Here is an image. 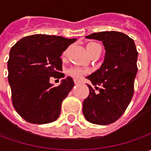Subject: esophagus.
Listing matches in <instances>:
<instances>
[{
	"label": "esophagus",
	"mask_w": 151,
	"mask_h": 151,
	"mask_svg": "<svg viewBox=\"0 0 151 151\" xmlns=\"http://www.w3.org/2000/svg\"><path fill=\"white\" fill-rule=\"evenodd\" d=\"M74 82H75V84H79L80 83V81H78V80H74Z\"/></svg>",
	"instance_id": "obj_1"
}]
</instances>
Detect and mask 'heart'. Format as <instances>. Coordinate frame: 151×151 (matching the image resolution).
I'll use <instances>...</instances> for the list:
<instances>
[{"label":"heart","instance_id":"1","mask_svg":"<svg viewBox=\"0 0 151 151\" xmlns=\"http://www.w3.org/2000/svg\"><path fill=\"white\" fill-rule=\"evenodd\" d=\"M99 44H96V43H94V42H91V43H89V44L86 45V50L88 51L89 55H91L94 50H96V47H98ZM89 72L86 69H82V68H79V67H72L70 68L69 70H68V74L70 76H71L74 78H81V76H83L84 75L87 74Z\"/></svg>","mask_w":151,"mask_h":151}]
</instances>
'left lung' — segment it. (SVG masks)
Here are the masks:
<instances>
[{
    "label": "left lung",
    "instance_id": "8db88e82",
    "mask_svg": "<svg viewBox=\"0 0 151 151\" xmlns=\"http://www.w3.org/2000/svg\"><path fill=\"white\" fill-rule=\"evenodd\" d=\"M86 38L102 41L106 55L101 68L86 77L95 88L87 85L83 114L91 124H110L124 114L133 97L138 51L134 40L123 32H94Z\"/></svg>",
    "mask_w": 151,
    "mask_h": 151
}]
</instances>
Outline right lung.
<instances>
[{"label":"right lung","instance_id":"obj_1","mask_svg":"<svg viewBox=\"0 0 151 151\" xmlns=\"http://www.w3.org/2000/svg\"><path fill=\"white\" fill-rule=\"evenodd\" d=\"M76 38L34 34L12 46L7 62L8 82L15 110L27 122L50 124L59 118L61 103L74 86L68 76L58 86L50 77L64 78L60 56Z\"/></svg>","mask_w":151,"mask_h":151}]
</instances>
